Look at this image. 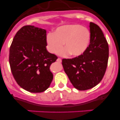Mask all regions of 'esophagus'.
Wrapping results in <instances>:
<instances>
[{
  "label": "esophagus",
  "instance_id": "obj_1",
  "mask_svg": "<svg viewBox=\"0 0 120 120\" xmlns=\"http://www.w3.org/2000/svg\"><path fill=\"white\" fill-rule=\"evenodd\" d=\"M56 61H57V62H59V63H61V62H62V60H61V59H60V58H58Z\"/></svg>",
  "mask_w": 120,
  "mask_h": 120
}]
</instances>
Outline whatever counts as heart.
I'll list each match as a JSON object with an SVG mask.
<instances>
[{"mask_svg": "<svg viewBox=\"0 0 120 120\" xmlns=\"http://www.w3.org/2000/svg\"><path fill=\"white\" fill-rule=\"evenodd\" d=\"M90 32L86 27L79 24H67L58 27L53 34L47 36V47L52 53H55L63 46L65 48L58 51V54L67 56L71 54L79 56L87 49L90 44Z\"/></svg>", "mask_w": 120, "mask_h": 120, "instance_id": "1", "label": "heart"}]
</instances>
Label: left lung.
I'll return each instance as SVG.
<instances>
[{
	"label": "left lung",
	"mask_w": 120,
	"mask_h": 120,
	"mask_svg": "<svg viewBox=\"0 0 120 120\" xmlns=\"http://www.w3.org/2000/svg\"><path fill=\"white\" fill-rule=\"evenodd\" d=\"M90 43L82 55L62 59L65 73L73 86L80 91L91 89L100 82L105 73L109 46L101 29L90 23Z\"/></svg>",
	"instance_id": "obj_1"
}]
</instances>
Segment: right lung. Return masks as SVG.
Returning <instances> with one entry per match:
<instances>
[{
  "mask_svg": "<svg viewBox=\"0 0 120 120\" xmlns=\"http://www.w3.org/2000/svg\"><path fill=\"white\" fill-rule=\"evenodd\" d=\"M46 30L24 26L17 32L9 49L11 72L19 85L30 93H41L53 80L50 66L58 57L46 49Z\"/></svg>",
  "mask_w": 120,
  "mask_h": 120,
  "instance_id": "1",
  "label": "right lung"
}]
</instances>
